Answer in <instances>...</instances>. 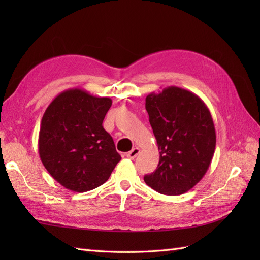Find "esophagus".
I'll return each mask as SVG.
<instances>
[{"label":"esophagus","instance_id":"esophagus-1","mask_svg":"<svg viewBox=\"0 0 260 260\" xmlns=\"http://www.w3.org/2000/svg\"><path fill=\"white\" fill-rule=\"evenodd\" d=\"M139 153H140V148L139 147H134L133 150H131L128 153H127V157L134 159L137 155H139Z\"/></svg>","mask_w":260,"mask_h":260}]
</instances>
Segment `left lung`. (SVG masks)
<instances>
[{
    "label": "left lung",
    "mask_w": 260,
    "mask_h": 260,
    "mask_svg": "<svg viewBox=\"0 0 260 260\" xmlns=\"http://www.w3.org/2000/svg\"><path fill=\"white\" fill-rule=\"evenodd\" d=\"M145 102L159 151L157 169L144 176L145 183L162 194H183L201 181L211 164L212 116L200 97L175 86L150 93Z\"/></svg>",
    "instance_id": "1"
}]
</instances>
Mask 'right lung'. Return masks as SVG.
I'll return each mask as SVG.
<instances>
[{
    "instance_id": "1",
    "label": "right lung",
    "mask_w": 260,
    "mask_h": 260,
    "mask_svg": "<svg viewBox=\"0 0 260 260\" xmlns=\"http://www.w3.org/2000/svg\"><path fill=\"white\" fill-rule=\"evenodd\" d=\"M112 99L79 88L64 90L42 116L39 155L52 178L66 189L86 192L108 180L120 161L103 127Z\"/></svg>"
}]
</instances>
